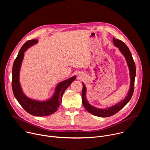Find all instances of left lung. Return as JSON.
<instances>
[{"instance_id": "obj_1", "label": "left lung", "mask_w": 150, "mask_h": 150, "mask_svg": "<svg viewBox=\"0 0 150 150\" xmlns=\"http://www.w3.org/2000/svg\"><path fill=\"white\" fill-rule=\"evenodd\" d=\"M113 45L118 47L119 50L121 52V53L125 57L126 63L127 64L128 68L129 70V75H130V87L129 90L128 91L126 97L120 101L119 103H117L116 104L109 107V108H105V109H99L97 108L96 107L91 105L86 97L87 93V88L85 87V84L82 82L83 84V88L82 91V102L85 108L89 113L91 114L101 117H109L114 115L119 111H120L127 104V103L129 101L131 100L134 90V82H135V78L136 76V67L134 61L132 54L129 49L127 47V46L124 43L123 41L119 39H116L115 37L113 38Z\"/></svg>"}]
</instances>
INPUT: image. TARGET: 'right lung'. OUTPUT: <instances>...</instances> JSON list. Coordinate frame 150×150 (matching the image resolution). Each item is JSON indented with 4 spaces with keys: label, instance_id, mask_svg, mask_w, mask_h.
Returning a JSON list of instances; mask_svg holds the SVG:
<instances>
[{
    "label": "right lung",
    "instance_id": "right-lung-1",
    "mask_svg": "<svg viewBox=\"0 0 150 150\" xmlns=\"http://www.w3.org/2000/svg\"><path fill=\"white\" fill-rule=\"evenodd\" d=\"M38 42L37 39L28 40L20 49L13 65L12 87L16 99L26 112L35 116H47L58 110L64 92L75 81L76 76H74L57 83L53 95L48 100L38 101L30 98L25 96L19 82L20 69L25 52L30 47L36 45Z\"/></svg>",
    "mask_w": 150,
    "mask_h": 150
}]
</instances>
